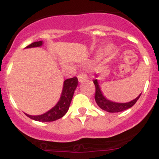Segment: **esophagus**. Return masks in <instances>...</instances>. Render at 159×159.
<instances>
[{"label": "esophagus", "instance_id": "1", "mask_svg": "<svg viewBox=\"0 0 159 159\" xmlns=\"http://www.w3.org/2000/svg\"><path fill=\"white\" fill-rule=\"evenodd\" d=\"M78 81H79V82H83V81H85V80H87L88 76H87V74H85V73H81L80 74H78Z\"/></svg>", "mask_w": 159, "mask_h": 159}]
</instances>
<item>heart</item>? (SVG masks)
<instances>
[{
    "instance_id": "obj_1",
    "label": "heart",
    "mask_w": 159,
    "mask_h": 159,
    "mask_svg": "<svg viewBox=\"0 0 159 159\" xmlns=\"http://www.w3.org/2000/svg\"><path fill=\"white\" fill-rule=\"evenodd\" d=\"M111 49V48H109V49Z\"/></svg>"
}]
</instances>
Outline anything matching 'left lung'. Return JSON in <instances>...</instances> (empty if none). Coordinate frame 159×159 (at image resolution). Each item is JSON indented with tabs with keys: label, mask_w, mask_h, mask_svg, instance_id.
<instances>
[{
	"label": "left lung",
	"mask_w": 159,
	"mask_h": 159,
	"mask_svg": "<svg viewBox=\"0 0 159 159\" xmlns=\"http://www.w3.org/2000/svg\"><path fill=\"white\" fill-rule=\"evenodd\" d=\"M93 83H94L95 89H95L94 98L95 101H96L97 104H98V106L101 109H102L105 111H107V112L110 113L121 112V111H124V110L130 108V107H132L135 103L137 102V101L139 100L141 94H142V93H140L136 98L134 99V100L131 101V102H111V101L106 99V98L103 96L102 93V90H101L100 86H99L98 85V80H93Z\"/></svg>",
	"instance_id": "8db88e82"
}]
</instances>
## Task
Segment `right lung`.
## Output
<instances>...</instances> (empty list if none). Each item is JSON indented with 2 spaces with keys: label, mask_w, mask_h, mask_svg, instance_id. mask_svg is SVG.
Segmentation results:
<instances>
[{
  "label": "right lung",
  "mask_w": 159,
  "mask_h": 159,
  "mask_svg": "<svg viewBox=\"0 0 159 159\" xmlns=\"http://www.w3.org/2000/svg\"><path fill=\"white\" fill-rule=\"evenodd\" d=\"M42 45H43L42 41H36V42L30 44L28 46H26V48L39 47ZM78 80L76 77L66 79L63 84V89L61 98L56 106H53V108L49 110V111H47L46 113L41 114V115L33 116L27 114H25V115L31 119L38 121H53L62 118L63 116L67 113L69 108H70V103H71L72 98L74 96V90L78 86Z\"/></svg>",
  "instance_id": "obj_1"
}]
</instances>
